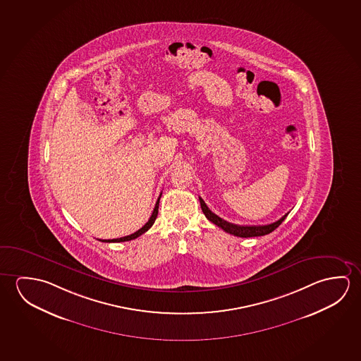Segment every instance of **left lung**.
Returning <instances> with one entry per match:
<instances>
[{
	"mask_svg": "<svg viewBox=\"0 0 361 361\" xmlns=\"http://www.w3.org/2000/svg\"><path fill=\"white\" fill-rule=\"evenodd\" d=\"M200 207L202 211L212 224L218 226L219 228L224 229V232H227L229 235H237V237H242V238H247V237H258V235H269L272 231H275L279 226H280L285 218L287 217L286 213L283 217H281L279 221H276L274 224H264V226H240V224H229L227 221H224L221 217H218L217 214L214 213L207 207L204 200H202L200 197Z\"/></svg>",
	"mask_w": 361,
	"mask_h": 361,
	"instance_id": "obj_1",
	"label": "left lung"
}]
</instances>
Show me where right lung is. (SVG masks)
<instances>
[{
    "instance_id": "1",
    "label": "right lung",
    "mask_w": 361,
    "mask_h": 361,
    "mask_svg": "<svg viewBox=\"0 0 361 361\" xmlns=\"http://www.w3.org/2000/svg\"><path fill=\"white\" fill-rule=\"evenodd\" d=\"M161 195H159V198H158V200H157V203H155L154 207V211H153V213H152V216H150V218H149L148 222L147 224H144L143 227L140 229H137V232H134V233H132V235H126V237H121V238H114V240H102V242H126V240H135V238H137L139 235H143V233H145L147 231H148L152 226H153V224L155 222V219H157V216H158V208H159V200H161Z\"/></svg>"
}]
</instances>
